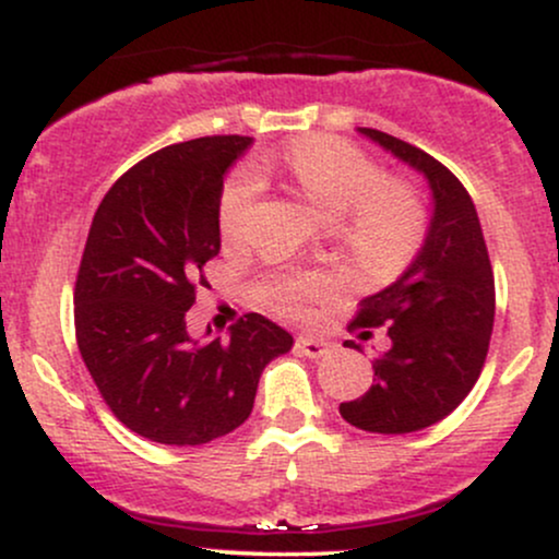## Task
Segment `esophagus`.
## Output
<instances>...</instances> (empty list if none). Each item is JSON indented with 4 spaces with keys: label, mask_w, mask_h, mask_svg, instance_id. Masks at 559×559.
I'll return each mask as SVG.
<instances>
[{
    "label": "esophagus",
    "mask_w": 559,
    "mask_h": 559,
    "mask_svg": "<svg viewBox=\"0 0 559 559\" xmlns=\"http://www.w3.org/2000/svg\"><path fill=\"white\" fill-rule=\"evenodd\" d=\"M297 349L301 352L305 357H325L331 355L333 349H336V344L329 342V338H320V336H299L297 338Z\"/></svg>",
    "instance_id": "obj_1"
}]
</instances>
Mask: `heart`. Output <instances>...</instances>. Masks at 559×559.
Segmentation results:
<instances>
[{"label":"heart","instance_id":"1","mask_svg":"<svg viewBox=\"0 0 559 559\" xmlns=\"http://www.w3.org/2000/svg\"><path fill=\"white\" fill-rule=\"evenodd\" d=\"M286 168L325 221H344L352 213L349 239L357 254L378 265H396L418 247L426 215L420 199L400 183H381V170L355 146L331 136L301 139L286 152ZM262 178L243 168L230 178L221 197V230L241 239L252 217ZM325 275H292L273 286V299L292 316L307 310L329 292Z\"/></svg>","mask_w":559,"mask_h":559}]
</instances>
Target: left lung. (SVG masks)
<instances>
[{"instance_id":"1","label":"left lung","mask_w":559,"mask_h":559,"mask_svg":"<svg viewBox=\"0 0 559 559\" xmlns=\"http://www.w3.org/2000/svg\"><path fill=\"white\" fill-rule=\"evenodd\" d=\"M357 133L420 173L431 202L418 254L400 278L362 299L352 323L360 336L383 325L389 349L378 355L373 386L338 404V413L368 433H413L444 420L478 381L493 329V273L465 186L407 141L376 128Z\"/></svg>"}]
</instances>
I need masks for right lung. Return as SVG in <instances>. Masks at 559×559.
Wrapping results in <instances>:
<instances>
[{"mask_svg": "<svg viewBox=\"0 0 559 559\" xmlns=\"http://www.w3.org/2000/svg\"><path fill=\"white\" fill-rule=\"evenodd\" d=\"M249 136L165 146L96 207L75 281V338L115 418L157 444L197 447L249 418L265 365L292 333L249 312L228 336L186 329L202 267L221 252V197Z\"/></svg>", "mask_w": 559, "mask_h": 559, "instance_id": "1", "label": "right lung"}]
</instances>
